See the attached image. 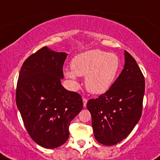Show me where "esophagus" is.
<instances>
[{
	"instance_id": "obj_1",
	"label": "esophagus",
	"mask_w": 160,
	"mask_h": 160,
	"mask_svg": "<svg viewBox=\"0 0 160 160\" xmlns=\"http://www.w3.org/2000/svg\"><path fill=\"white\" fill-rule=\"evenodd\" d=\"M87 102H88V99H87V98H83V107H86V106H87Z\"/></svg>"
}]
</instances>
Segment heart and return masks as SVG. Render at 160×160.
<instances>
[{
    "label": "heart",
    "instance_id": "heart-1",
    "mask_svg": "<svg viewBox=\"0 0 160 160\" xmlns=\"http://www.w3.org/2000/svg\"><path fill=\"white\" fill-rule=\"evenodd\" d=\"M72 70H65V76L77 87V76L85 77V87L90 93L101 95L110 88L121 68L120 58L101 50H91L79 53L71 62Z\"/></svg>",
    "mask_w": 160,
    "mask_h": 160
}]
</instances>
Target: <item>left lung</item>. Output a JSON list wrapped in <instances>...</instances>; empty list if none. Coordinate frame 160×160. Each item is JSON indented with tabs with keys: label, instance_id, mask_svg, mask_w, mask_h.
<instances>
[{
	"label": "left lung",
	"instance_id": "8db88e82",
	"mask_svg": "<svg viewBox=\"0 0 160 160\" xmlns=\"http://www.w3.org/2000/svg\"><path fill=\"white\" fill-rule=\"evenodd\" d=\"M125 65L110 88L88 102L95 138L104 145L123 141L138 123L142 113L144 77L133 58L125 51Z\"/></svg>",
	"mask_w": 160,
	"mask_h": 160
}]
</instances>
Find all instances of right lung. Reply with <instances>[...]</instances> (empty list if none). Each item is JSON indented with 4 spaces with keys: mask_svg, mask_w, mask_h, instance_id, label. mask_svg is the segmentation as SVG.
I'll list each match as a JSON object with an SVG mask.
<instances>
[{
    "mask_svg": "<svg viewBox=\"0 0 160 160\" xmlns=\"http://www.w3.org/2000/svg\"><path fill=\"white\" fill-rule=\"evenodd\" d=\"M67 55L44 46L27 58L19 72L16 106L29 135L45 148L66 142L70 122L83 108L81 96L61 83Z\"/></svg>",
    "mask_w": 160,
    "mask_h": 160,
    "instance_id": "1",
    "label": "right lung"
}]
</instances>
